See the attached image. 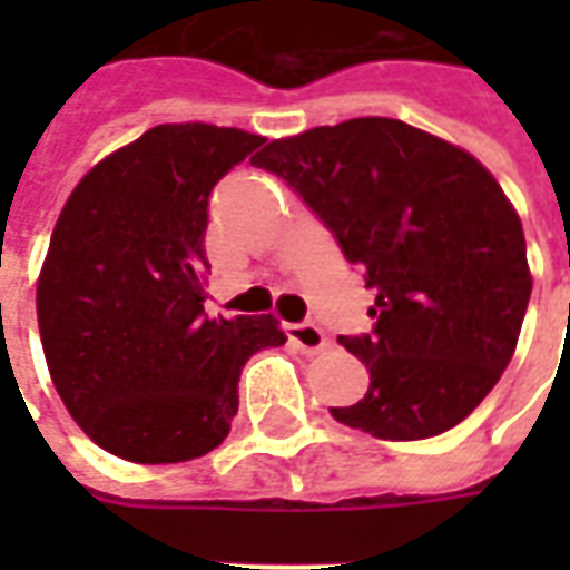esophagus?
Returning a JSON list of instances; mask_svg holds the SVG:
<instances>
[{
	"label": "esophagus",
	"mask_w": 570,
	"mask_h": 570,
	"mask_svg": "<svg viewBox=\"0 0 570 570\" xmlns=\"http://www.w3.org/2000/svg\"><path fill=\"white\" fill-rule=\"evenodd\" d=\"M286 338L302 354H321L323 347L330 345L326 333H323L317 323H286Z\"/></svg>",
	"instance_id": "obj_1"
}]
</instances>
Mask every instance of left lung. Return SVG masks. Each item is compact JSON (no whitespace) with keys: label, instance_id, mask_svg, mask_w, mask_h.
<instances>
[{"label":"left lung","instance_id":"left-lung-1","mask_svg":"<svg viewBox=\"0 0 570 570\" xmlns=\"http://www.w3.org/2000/svg\"><path fill=\"white\" fill-rule=\"evenodd\" d=\"M253 164L308 204L375 289L372 333L338 338L370 391L333 419L394 442L461 424L507 370L531 298L522 223L498 179L379 116L272 140Z\"/></svg>","mask_w":570,"mask_h":570}]
</instances>
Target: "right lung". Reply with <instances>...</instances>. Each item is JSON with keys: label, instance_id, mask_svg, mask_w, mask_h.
I'll return each instance as SVG.
<instances>
[{"label": "right lung", "instance_id": "right-lung-1", "mask_svg": "<svg viewBox=\"0 0 570 570\" xmlns=\"http://www.w3.org/2000/svg\"><path fill=\"white\" fill-rule=\"evenodd\" d=\"M265 142L216 125H158L72 188L45 256L36 311L69 415L134 464L213 452L240 370L286 335L268 317H207L213 186Z\"/></svg>", "mask_w": 570, "mask_h": 570}]
</instances>
